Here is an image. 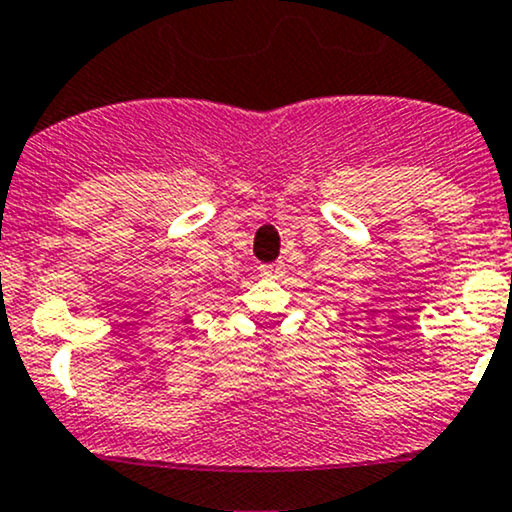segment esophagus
I'll use <instances>...</instances> for the list:
<instances>
[{"label":"esophagus","instance_id":"obj_1","mask_svg":"<svg viewBox=\"0 0 512 512\" xmlns=\"http://www.w3.org/2000/svg\"><path fill=\"white\" fill-rule=\"evenodd\" d=\"M260 274L269 276V279H276V276L281 274V264H262Z\"/></svg>","mask_w":512,"mask_h":512}]
</instances>
